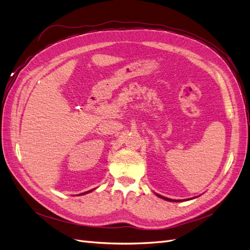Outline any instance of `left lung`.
Instances as JSON below:
<instances>
[{
	"label": "left lung",
	"mask_w": 250,
	"mask_h": 250,
	"mask_svg": "<svg viewBox=\"0 0 250 250\" xmlns=\"http://www.w3.org/2000/svg\"><path fill=\"white\" fill-rule=\"evenodd\" d=\"M158 197H161L162 199H165V200H168V201H180V200H173V199H169V198H167V197H164V196H162V195H157Z\"/></svg>",
	"instance_id": "1"
}]
</instances>
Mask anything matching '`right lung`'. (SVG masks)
Instances as JSON below:
<instances>
[{
    "mask_svg": "<svg viewBox=\"0 0 250 250\" xmlns=\"http://www.w3.org/2000/svg\"><path fill=\"white\" fill-rule=\"evenodd\" d=\"M90 191H92V190H90ZM90 191H87V192H85V193H88V192H90Z\"/></svg>",
    "mask_w": 250,
    "mask_h": 250,
    "instance_id": "1",
    "label": "right lung"
}]
</instances>
